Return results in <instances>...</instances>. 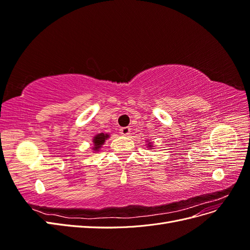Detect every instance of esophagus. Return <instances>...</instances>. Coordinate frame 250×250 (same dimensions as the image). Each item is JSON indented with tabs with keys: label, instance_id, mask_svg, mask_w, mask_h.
Wrapping results in <instances>:
<instances>
[{
	"label": "esophagus",
	"instance_id": "1",
	"mask_svg": "<svg viewBox=\"0 0 250 250\" xmlns=\"http://www.w3.org/2000/svg\"><path fill=\"white\" fill-rule=\"evenodd\" d=\"M120 133L122 135H129L130 134V128L129 127L120 128Z\"/></svg>",
	"mask_w": 250,
	"mask_h": 250
}]
</instances>
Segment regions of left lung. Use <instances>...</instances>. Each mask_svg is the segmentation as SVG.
<instances>
[{
  "label": "left lung",
  "instance_id": "left-lung-1",
  "mask_svg": "<svg viewBox=\"0 0 250 250\" xmlns=\"http://www.w3.org/2000/svg\"><path fill=\"white\" fill-rule=\"evenodd\" d=\"M148 145H149V144H148ZM149 147H151V146H149Z\"/></svg>",
  "mask_w": 250,
  "mask_h": 250
}]
</instances>
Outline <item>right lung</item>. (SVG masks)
Wrapping results in <instances>:
<instances>
[{
	"label": "right lung",
	"instance_id": "1",
	"mask_svg": "<svg viewBox=\"0 0 250 250\" xmlns=\"http://www.w3.org/2000/svg\"><path fill=\"white\" fill-rule=\"evenodd\" d=\"M108 137V134H104V133H99L98 135H96V137L94 138V144H95V147H94V150H98L101 145H103L105 140H106Z\"/></svg>",
	"mask_w": 250,
	"mask_h": 250
}]
</instances>
